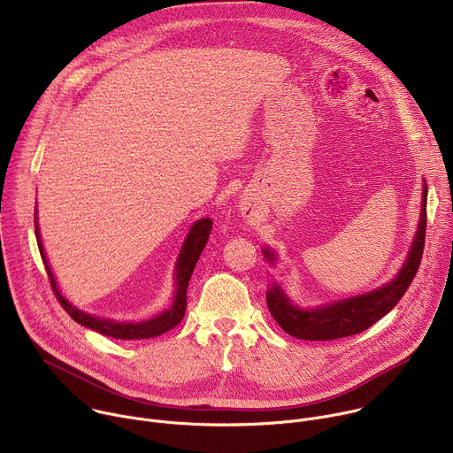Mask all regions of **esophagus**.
Masks as SVG:
<instances>
[{
    "instance_id": "1",
    "label": "esophagus",
    "mask_w": 453,
    "mask_h": 453,
    "mask_svg": "<svg viewBox=\"0 0 453 453\" xmlns=\"http://www.w3.org/2000/svg\"><path fill=\"white\" fill-rule=\"evenodd\" d=\"M242 210H245V211H247V206H243V208H242Z\"/></svg>"
}]
</instances>
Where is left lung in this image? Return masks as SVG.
I'll return each mask as SVG.
<instances>
[{
	"mask_svg": "<svg viewBox=\"0 0 453 453\" xmlns=\"http://www.w3.org/2000/svg\"><path fill=\"white\" fill-rule=\"evenodd\" d=\"M423 211L419 220V229L412 243L409 260L396 276L393 283L381 287L374 292L357 296L346 301H339L328 306L315 310H301L294 306L280 287H273L267 292V306L271 315L278 325L292 337L303 341H335L349 335H357L369 326H372L378 319L389 313L398 301L403 297L411 287L425 249V233H426V186L423 188ZM267 260L273 262L274 256L269 250H264Z\"/></svg>",
	"mask_w": 453,
	"mask_h": 453,
	"instance_id": "obj_1",
	"label": "left lung"
}]
</instances>
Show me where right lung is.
Masks as SVG:
<instances>
[{"label":"right lung","instance_id":"obj_1","mask_svg":"<svg viewBox=\"0 0 453 453\" xmlns=\"http://www.w3.org/2000/svg\"><path fill=\"white\" fill-rule=\"evenodd\" d=\"M211 227H213V220H210V219H203V220L193 224V227L189 229V233L186 236V242L180 249L179 260H177V269H175L177 290H175L173 304L168 310H165L161 315H157L154 319H149V320H143V322H114V320L96 319V317L88 315V313L77 310L75 306H72L57 290V283L53 280V274H51L50 265H48L46 257H44V250H42V245H41L37 226H35V236H37L39 252H41V257H42L44 269L48 273V280H50V285L53 288V294H55L57 301L60 303V306L68 311V315L73 320H77L79 325H82L89 330H95V332H98L105 337L121 339V341H138V339H150V337L163 335L168 330H172L173 326H177L179 322L182 320L184 311H186V303H188L186 301L188 283H189V278L193 274V269H196V265H197L201 252L204 250V247L208 243Z\"/></svg>","mask_w":453,"mask_h":453}]
</instances>
